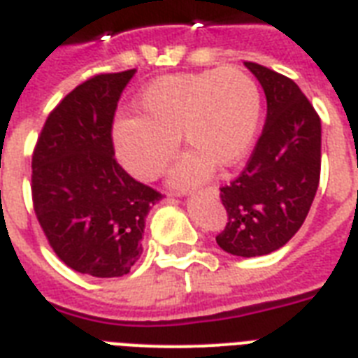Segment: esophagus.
I'll return each mask as SVG.
<instances>
[{
	"mask_svg": "<svg viewBox=\"0 0 358 358\" xmlns=\"http://www.w3.org/2000/svg\"><path fill=\"white\" fill-rule=\"evenodd\" d=\"M200 193L206 194V196H213V199H217V196H219V189H217V187H208V189H202Z\"/></svg>",
	"mask_w": 358,
	"mask_h": 358,
	"instance_id": "esophagus-1",
	"label": "esophagus"
}]
</instances>
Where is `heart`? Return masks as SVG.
Wrapping results in <instances>:
<instances>
[{
	"label": "heart",
	"instance_id": "heart-1",
	"mask_svg": "<svg viewBox=\"0 0 358 358\" xmlns=\"http://www.w3.org/2000/svg\"><path fill=\"white\" fill-rule=\"evenodd\" d=\"M139 115L113 123L115 154L136 178L154 180L182 138L187 152L171 171L178 187L199 184L213 167H231L254 143L261 117L257 84L239 68L156 78L138 99Z\"/></svg>",
	"mask_w": 358,
	"mask_h": 358
}]
</instances>
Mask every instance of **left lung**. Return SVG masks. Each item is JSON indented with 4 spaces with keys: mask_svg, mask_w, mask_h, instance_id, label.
Instances as JSON below:
<instances>
[{
    "mask_svg": "<svg viewBox=\"0 0 358 358\" xmlns=\"http://www.w3.org/2000/svg\"><path fill=\"white\" fill-rule=\"evenodd\" d=\"M246 68L266 95V121L239 178L220 189L228 224L217 245L257 257L285 246L301 228L320 182L322 123L298 84L254 62Z\"/></svg>",
    "mask_w": 358,
    "mask_h": 358,
    "instance_id": "left-lung-1",
    "label": "left lung"
}]
</instances>
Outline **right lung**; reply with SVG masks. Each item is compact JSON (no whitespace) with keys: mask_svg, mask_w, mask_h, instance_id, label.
<instances>
[{"mask_svg":"<svg viewBox=\"0 0 358 358\" xmlns=\"http://www.w3.org/2000/svg\"><path fill=\"white\" fill-rule=\"evenodd\" d=\"M136 69L97 75L49 113L33 154V202L55 254L94 278L129 274L158 191L115 162L113 113Z\"/></svg>","mask_w":358,"mask_h":358,"instance_id":"obj_1","label":"right lung"}]
</instances>
